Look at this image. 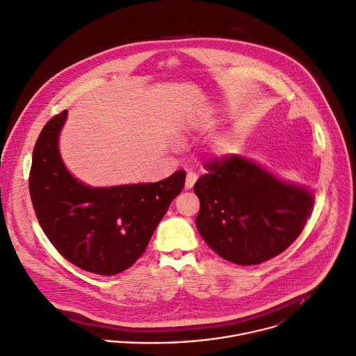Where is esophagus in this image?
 <instances>
[{"mask_svg": "<svg viewBox=\"0 0 356 356\" xmlns=\"http://www.w3.org/2000/svg\"><path fill=\"white\" fill-rule=\"evenodd\" d=\"M196 179H197V175L195 172H192V171L188 172L186 174V181H185V189H192Z\"/></svg>", "mask_w": 356, "mask_h": 356, "instance_id": "obj_1", "label": "esophagus"}]
</instances>
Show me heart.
I'll return each instance as SVG.
<instances>
[{"mask_svg": "<svg viewBox=\"0 0 356 356\" xmlns=\"http://www.w3.org/2000/svg\"><path fill=\"white\" fill-rule=\"evenodd\" d=\"M228 152H229V149H228L227 145H221V146L218 147V154H220V156H225Z\"/></svg>", "mask_w": 356, "mask_h": 356, "instance_id": "heart-1", "label": "heart"}]
</instances>
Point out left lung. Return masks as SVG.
<instances>
[{
    "label": "left lung",
    "instance_id": "obj_1",
    "mask_svg": "<svg viewBox=\"0 0 356 356\" xmlns=\"http://www.w3.org/2000/svg\"><path fill=\"white\" fill-rule=\"evenodd\" d=\"M206 170L193 186L200 200L196 227L218 256L241 266L259 264L299 236L313 210L312 189L236 154L211 161Z\"/></svg>",
    "mask_w": 356,
    "mask_h": 356
}]
</instances>
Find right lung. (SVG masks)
Here are the masks:
<instances>
[{
  "label": "right lung",
  "instance_id": "right-lung-1",
  "mask_svg": "<svg viewBox=\"0 0 356 356\" xmlns=\"http://www.w3.org/2000/svg\"><path fill=\"white\" fill-rule=\"evenodd\" d=\"M68 111L53 117L33 149L29 191L38 220L72 264L100 275L129 268L146 250L170 203L185 185V171L159 182L96 188L75 178L60 153Z\"/></svg>",
  "mask_w": 356,
  "mask_h": 356
}]
</instances>
